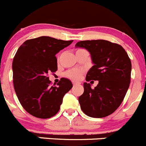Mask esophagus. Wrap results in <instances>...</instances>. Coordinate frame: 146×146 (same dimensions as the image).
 <instances>
[{
    "mask_svg": "<svg viewBox=\"0 0 146 146\" xmlns=\"http://www.w3.org/2000/svg\"><path fill=\"white\" fill-rule=\"evenodd\" d=\"M72 84H73V85H74V86H75V85H77V84H80V82H77L73 81V82H72Z\"/></svg>",
    "mask_w": 146,
    "mask_h": 146,
    "instance_id": "1",
    "label": "esophagus"
}]
</instances>
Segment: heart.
<instances>
[{"label": "heart", "instance_id": "obj_1", "mask_svg": "<svg viewBox=\"0 0 146 146\" xmlns=\"http://www.w3.org/2000/svg\"><path fill=\"white\" fill-rule=\"evenodd\" d=\"M80 50V49H79ZM78 51V50H77ZM82 72L80 69H73V70L68 71L66 73V76L72 80H79L81 77Z\"/></svg>", "mask_w": 146, "mask_h": 146}]
</instances>
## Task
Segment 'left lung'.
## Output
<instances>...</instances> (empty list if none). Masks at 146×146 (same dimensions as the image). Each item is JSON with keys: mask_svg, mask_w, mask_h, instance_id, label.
I'll return each instance as SVG.
<instances>
[{"mask_svg": "<svg viewBox=\"0 0 146 146\" xmlns=\"http://www.w3.org/2000/svg\"><path fill=\"white\" fill-rule=\"evenodd\" d=\"M75 46L86 48L94 64L86 81L99 82L94 89L90 83H84V93L79 98L80 108L91 117L110 115L119 108L129 88L130 58L122 46L106 40L81 41Z\"/></svg>", "mask_w": 146, "mask_h": 146, "instance_id": "left-lung-1", "label": "left lung"}]
</instances>
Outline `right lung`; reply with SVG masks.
Here are the masks:
<instances>
[{
  "label": "right lung",
  "instance_id": "add662e5",
  "mask_svg": "<svg viewBox=\"0 0 146 146\" xmlns=\"http://www.w3.org/2000/svg\"><path fill=\"white\" fill-rule=\"evenodd\" d=\"M72 41L40 36L26 40L18 49L12 64L13 86L22 107L31 115L42 119L54 116L73 87L65 78L57 86H50L48 77L57 70L55 55Z\"/></svg>",
  "mask_w": 146,
  "mask_h": 146
}]
</instances>
